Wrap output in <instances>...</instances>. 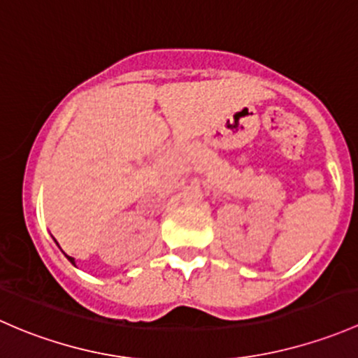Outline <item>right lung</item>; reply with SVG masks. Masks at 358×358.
<instances>
[{
    "label": "right lung",
    "instance_id": "obj_1",
    "mask_svg": "<svg viewBox=\"0 0 358 358\" xmlns=\"http://www.w3.org/2000/svg\"><path fill=\"white\" fill-rule=\"evenodd\" d=\"M57 245H58V243H57ZM65 257H67V259L70 260V264H73V265H76V259H72V257H69V255H65Z\"/></svg>",
    "mask_w": 358,
    "mask_h": 358
}]
</instances>
